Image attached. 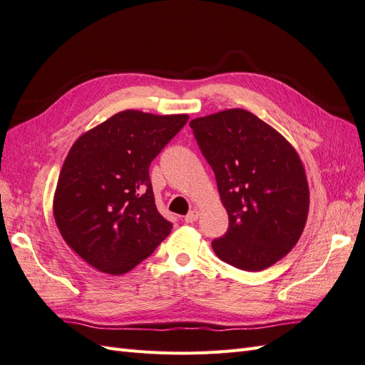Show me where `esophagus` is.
<instances>
[{
	"label": "esophagus",
	"mask_w": 365,
	"mask_h": 365,
	"mask_svg": "<svg viewBox=\"0 0 365 365\" xmlns=\"http://www.w3.org/2000/svg\"><path fill=\"white\" fill-rule=\"evenodd\" d=\"M197 219H199V211H197V210H192V211H190V212L185 216V222H186V223H194Z\"/></svg>",
	"instance_id": "1"
}]
</instances>
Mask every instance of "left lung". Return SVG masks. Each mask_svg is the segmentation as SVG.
I'll use <instances>...</instances> for the list:
<instances>
[{"label":"left lung","mask_w":365,"mask_h":365,"mask_svg":"<svg viewBox=\"0 0 365 365\" xmlns=\"http://www.w3.org/2000/svg\"><path fill=\"white\" fill-rule=\"evenodd\" d=\"M216 175L230 225L214 253L245 272H260L289 253L301 237L310 192L294 148L245 109L190 121Z\"/></svg>","instance_id":"1"}]
</instances>
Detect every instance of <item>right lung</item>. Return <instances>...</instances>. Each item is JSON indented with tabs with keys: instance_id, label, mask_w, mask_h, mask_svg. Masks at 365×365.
Wrapping results in <instances>:
<instances>
[{
	"instance_id": "right-lung-1",
	"label": "right lung",
	"mask_w": 365,
	"mask_h": 365,
	"mask_svg": "<svg viewBox=\"0 0 365 365\" xmlns=\"http://www.w3.org/2000/svg\"><path fill=\"white\" fill-rule=\"evenodd\" d=\"M188 118L121 110L72 145L53 217L66 244L98 272L128 273L171 232L155 207L149 165Z\"/></svg>"
}]
</instances>
